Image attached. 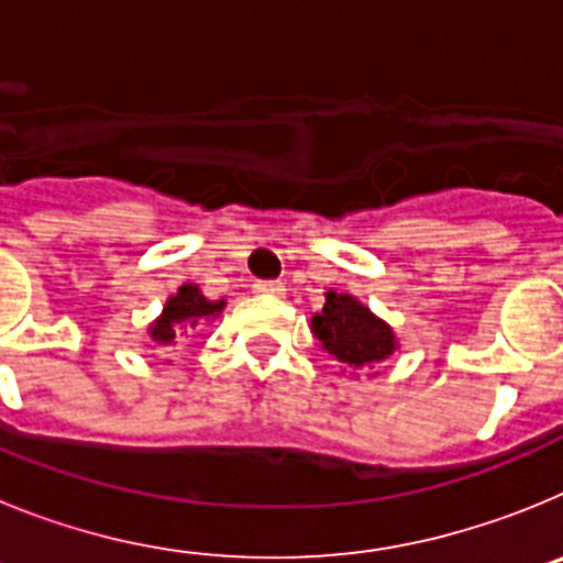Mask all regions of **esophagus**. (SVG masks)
Masks as SVG:
<instances>
[{"label": "esophagus", "instance_id": "34e87169", "mask_svg": "<svg viewBox=\"0 0 563 563\" xmlns=\"http://www.w3.org/2000/svg\"><path fill=\"white\" fill-rule=\"evenodd\" d=\"M253 290H256L258 296H273V298L285 296V285H282V282H256Z\"/></svg>", "mask_w": 563, "mask_h": 563}]
</instances>
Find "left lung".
<instances>
[{
    "mask_svg": "<svg viewBox=\"0 0 563 563\" xmlns=\"http://www.w3.org/2000/svg\"><path fill=\"white\" fill-rule=\"evenodd\" d=\"M324 296V307L312 316L310 330L321 350L335 357L343 369H375L377 363L395 355L400 343L383 318L350 292L327 290Z\"/></svg>",
    "mask_w": 563,
    "mask_h": 563,
    "instance_id": "left-lung-1",
    "label": "left lung"
}]
</instances>
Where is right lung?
I'll use <instances>...</instances> for the list:
<instances>
[{
  "instance_id": "right-lung-1",
  "label": "right lung",
  "mask_w": 563,
  "mask_h": 563,
  "mask_svg": "<svg viewBox=\"0 0 563 563\" xmlns=\"http://www.w3.org/2000/svg\"><path fill=\"white\" fill-rule=\"evenodd\" d=\"M222 310H225V298L211 301V298L202 296V290L194 282H186L183 287H177L174 296L166 298L163 312L148 324V338L157 350L166 352L177 343V338L186 335L188 330H197L206 321H213Z\"/></svg>"
}]
</instances>
